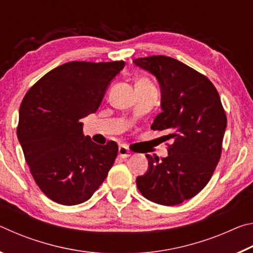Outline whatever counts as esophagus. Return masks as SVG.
<instances>
[{
  "instance_id": "34e87169",
  "label": "esophagus",
  "mask_w": 253,
  "mask_h": 253,
  "mask_svg": "<svg viewBox=\"0 0 253 253\" xmlns=\"http://www.w3.org/2000/svg\"><path fill=\"white\" fill-rule=\"evenodd\" d=\"M118 156L121 158H124V160H125V158H127V157H129L130 156L129 149H128L126 146H119Z\"/></svg>"
}]
</instances>
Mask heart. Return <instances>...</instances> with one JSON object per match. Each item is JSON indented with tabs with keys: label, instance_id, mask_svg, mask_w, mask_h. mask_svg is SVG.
<instances>
[{
	"label": "heart",
	"instance_id": "b5f03b06",
	"mask_svg": "<svg viewBox=\"0 0 253 253\" xmlns=\"http://www.w3.org/2000/svg\"><path fill=\"white\" fill-rule=\"evenodd\" d=\"M137 83H145V84H149L147 80H145V79H140V80H138L137 81Z\"/></svg>",
	"mask_w": 253,
	"mask_h": 253
}]
</instances>
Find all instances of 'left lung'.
Listing matches in <instances>:
<instances>
[{
    "label": "left lung",
    "instance_id": "8db88e82",
    "mask_svg": "<svg viewBox=\"0 0 253 253\" xmlns=\"http://www.w3.org/2000/svg\"><path fill=\"white\" fill-rule=\"evenodd\" d=\"M132 62L160 84L162 113L151 128L169 130L173 139L168 157L147 154L148 169L136 178L137 187L154 203L181 204L203 190L219 163L226 128L219 92L207 77L176 59L153 55Z\"/></svg>",
    "mask_w": 253,
    "mask_h": 253
}]
</instances>
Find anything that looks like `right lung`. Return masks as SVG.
Here are the masks:
<instances>
[{
	"label": "right lung",
	"mask_w": 253,
	"mask_h": 253,
	"mask_svg": "<svg viewBox=\"0 0 253 253\" xmlns=\"http://www.w3.org/2000/svg\"><path fill=\"white\" fill-rule=\"evenodd\" d=\"M125 62L72 61L51 70L23 98L18 139L40 190L62 205L91 198L116 160L118 145L93 143L80 119L96 113Z\"/></svg>",
	"instance_id": "right-lung-1"
}]
</instances>
